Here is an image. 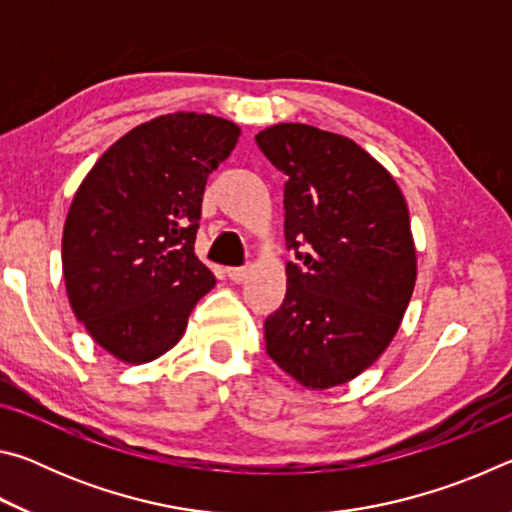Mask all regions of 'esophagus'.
<instances>
[{
  "label": "esophagus",
  "mask_w": 512,
  "mask_h": 512,
  "mask_svg": "<svg viewBox=\"0 0 512 512\" xmlns=\"http://www.w3.org/2000/svg\"><path fill=\"white\" fill-rule=\"evenodd\" d=\"M248 273H250L248 266H235V268H228V271H225V275H228L232 282H244Z\"/></svg>",
  "instance_id": "1"
}]
</instances>
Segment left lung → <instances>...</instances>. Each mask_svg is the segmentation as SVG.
Here are the masks:
<instances>
[{"label": "left lung", "instance_id": "1", "mask_svg": "<svg viewBox=\"0 0 512 512\" xmlns=\"http://www.w3.org/2000/svg\"><path fill=\"white\" fill-rule=\"evenodd\" d=\"M255 142L284 183L287 296L266 318V352L314 391L341 386L391 345L418 275L395 178L350 137L275 124Z\"/></svg>", "mask_w": 512, "mask_h": 512}]
</instances>
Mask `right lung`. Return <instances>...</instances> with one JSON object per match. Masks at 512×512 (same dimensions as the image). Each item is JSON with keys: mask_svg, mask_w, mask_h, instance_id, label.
<instances>
[{"mask_svg": "<svg viewBox=\"0 0 512 512\" xmlns=\"http://www.w3.org/2000/svg\"><path fill=\"white\" fill-rule=\"evenodd\" d=\"M239 135L214 115L155 117L119 137L76 189L63 228L67 298L115 359L162 357L216 284L194 241L207 176Z\"/></svg>", "mask_w": 512, "mask_h": 512, "instance_id": "1", "label": "right lung"}]
</instances>
